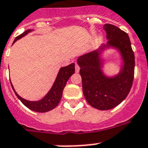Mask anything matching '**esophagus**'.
I'll return each mask as SVG.
<instances>
[{"mask_svg":"<svg viewBox=\"0 0 148 148\" xmlns=\"http://www.w3.org/2000/svg\"><path fill=\"white\" fill-rule=\"evenodd\" d=\"M75 71H76V73H78V72L80 71V66L77 63L75 64Z\"/></svg>","mask_w":148,"mask_h":148,"instance_id":"34e87169","label":"esophagus"}]
</instances>
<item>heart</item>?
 <instances>
[{"label": "heart", "mask_w": 148, "mask_h": 148, "mask_svg": "<svg viewBox=\"0 0 148 148\" xmlns=\"http://www.w3.org/2000/svg\"><path fill=\"white\" fill-rule=\"evenodd\" d=\"M101 37H97V38H96V39H95V43H96V44H99V43H101Z\"/></svg>", "instance_id": "obj_1"}]
</instances>
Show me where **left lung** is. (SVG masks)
I'll return each mask as SVG.
<instances>
[{
  "label": "left lung",
  "mask_w": 148,
  "mask_h": 148,
  "mask_svg": "<svg viewBox=\"0 0 148 148\" xmlns=\"http://www.w3.org/2000/svg\"><path fill=\"white\" fill-rule=\"evenodd\" d=\"M104 29L108 43L99 50L79 57L77 64L80 67L83 92L86 101L95 108L106 110L117 106L130 92L134 79L135 56L127 33L111 24H105ZM105 46L118 49L124 60L120 74L114 78H107L101 71L102 63L99 56Z\"/></svg>",
  "instance_id": "8db88e82"
}]
</instances>
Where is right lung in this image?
Instances as JSON below:
<instances>
[{
  "instance_id": "obj_1",
  "label": "right lung",
  "mask_w": 148,
  "mask_h": 148,
  "mask_svg": "<svg viewBox=\"0 0 148 148\" xmlns=\"http://www.w3.org/2000/svg\"><path fill=\"white\" fill-rule=\"evenodd\" d=\"M31 31L32 30H27V31L23 32L22 34L18 35L14 40L13 43L16 41L17 40L20 39L21 38L24 37L25 35H26ZM74 65H75L74 63H72V64H69L68 66L61 68V69L59 70V74L57 75L56 79L55 82H54V84L52 86L49 92L47 93L45 97L42 99L41 100H40V101H28V100H25L24 99H22V97H20L16 92L13 85L11 84V86H12L13 91L15 92V94L16 95L18 99L28 108L34 110V111H36V112H47V111H49V110H53V108H55L56 107L59 105V101H60L61 99H62V96L63 89H64V86L66 85L67 81H68V79L70 78V77L75 71Z\"/></svg>"
}]
</instances>
